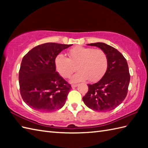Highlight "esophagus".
Here are the masks:
<instances>
[{"mask_svg":"<svg viewBox=\"0 0 148 148\" xmlns=\"http://www.w3.org/2000/svg\"><path fill=\"white\" fill-rule=\"evenodd\" d=\"M77 85H78L77 84H72V85H71V86H72V88H74L77 87Z\"/></svg>","mask_w":148,"mask_h":148,"instance_id":"34e87169","label":"esophagus"}]
</instances>
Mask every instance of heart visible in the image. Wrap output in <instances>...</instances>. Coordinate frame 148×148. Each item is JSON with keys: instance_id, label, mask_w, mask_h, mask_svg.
Here are the masks:
<instances>
[{"instance_id": "heart-1", "label": "heart", "mask_w": 148, "mask_h": 148, "mask_svg": "<svg viewBox=\"0 0 148 148\" xmlns=\"http://www.w3.org/2000/svg\"><path fill=\"white\" fill-rule=\"evenodd\" d=\"M67 58L62 54H58L55 59L56 70L64 78L71 77L73 83L88 79L92 82L99 81L105 74L108 67V58L102 49L76 46L68 51Z\"/></svg>"}]
</instances>
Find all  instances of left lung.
Wrapping results in <instances>:
<instances>
[{"label": "left lung", "mask_w": 148, "mask_h": 148, "mask_svg": "<svg viewBox=\"0 0 148 148\" xmlns=\"http://www.w3.org/2000/svg\"><path fill=\"white\" fill-rule=\"evenodd\" d=\"M104 51L108 58V67L98 82L88 84V91L83 97L85 105L93 111L108 112L121 104L128 92L130 76L127 62L121 53L103 42L88 44Z\"/></svg>", "instance_id": "1"}]
</instances>
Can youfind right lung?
<instances>
[{
  "mask_svg": "<svg viewBox=\"0 0 148 148\" xmlns=\"http://www.w3.org/2000/svg\"><path fill=\"white\" fill-rule=\"evenodd\" d=\"M72 45L45 43L23 56L19 71L20 94L31 108L48 112L64 106L71 86L56 72L55 59Z\"/></svg>",
  "mask_w": 148,
  "mask_h": 148,
  "instance_id": "right-lung-1",
  "label": "right lung"
}]
</instances>
